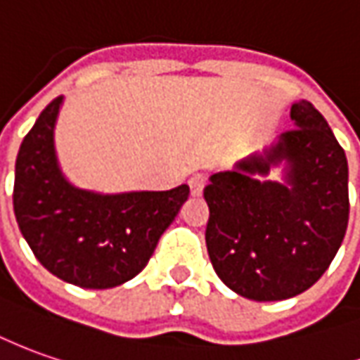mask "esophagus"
<instances>
[{
    "instance_id": "esophagus-1",
    "label": "esophagus",
    "mask_w": 360,
    "mask_h": 360,
    "mask_svg": "<svg viewBox=\"0 0 360 360\" xmlns=\"http://www.w3.org/2000/svg\"><path fill=\"white\" fill-rule=\"evenodd\" d=\"M205 183H207V177L202 173H195L193 177L189 179V187H191V195L199 197L202 189H205Z\"/></svg>"
}]
</instances>
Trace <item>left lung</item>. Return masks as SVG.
Instances as JSON below:
<instances>
[{"label": "left lung", "mask_w": 360, "mask_h": 360, "mask_svg": "<svg viewBox=\"0 0 360 360\" xmlns=\"http://www.w3.org/2000/svg\"><path fill=\"white\" fill-rule=\"evenodd\" d=\"M295 128L264 153L211 175L207 250L222 282L242 297L278 302L305 292L333 262L349 222L343 148L307 100L292 106ZM286 163L284 183L260 181Z\"/></svg>", "instance_id": "obj_1"}]
</instances>
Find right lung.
<instances>
[{
	"label": "right lung",
	"mask_w": 360,
	"mask_h": 360,
	"mask_svg": "<svg viewBox=\"0 0 360 360\" xmlns=\"http://www.w3.org/2000/svg\"><path fill=\"white\" fill-rule=\"evenodd\" d=\"M63 96L46 106L15 161L13 211L35 258L78 288L106 290L138 276L175 221L189 187L102 195L78 189L58 167L55 124Z\"/></svg>",
	"instance_id": "add662e5"
}]
</instances>
